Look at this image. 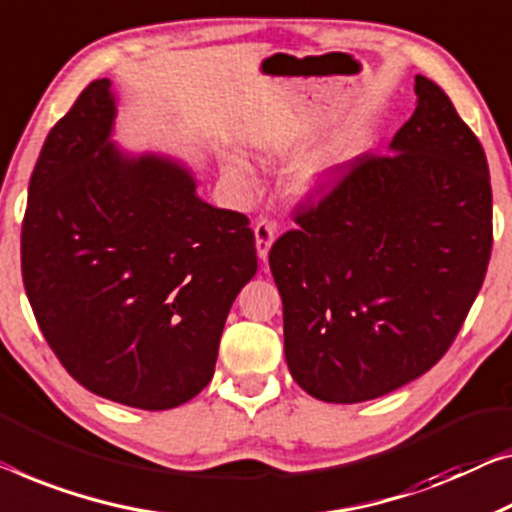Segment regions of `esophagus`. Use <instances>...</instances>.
Returning a JSON list of instances; mask_svg holds the SVG:
<instances>
[{"mask_svg":"<svg viewBox=\"0 0 512 512\" xmlns=\"http://www.w3.org/2000/svg\"><path fill=\"white\" fill-rule=\"evenodd\" d=\"M273 239H276V223L269 218H259L255 223V246L262 262H266V257H269Z\"/></svg>","mask_w":512,"mask_h":512,"instance_id":"1","label":"esophagus"}]
</instances>
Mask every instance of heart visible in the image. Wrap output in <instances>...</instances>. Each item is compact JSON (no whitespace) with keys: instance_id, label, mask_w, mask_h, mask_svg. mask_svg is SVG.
I'll list each match as a JSON object with an SVG mask.
<instances>
[{"instance_id":"1","label":"heart","mask_w":512,"mask_h":512,"mask_svg":"<svg viewBox=\"0 0 512 512\" xmlns=\"http://www.w3.org/2000/svg\"><path fill=\"white\" fill-rule=\"evenodd\" d=\"M356 140H352V137H347V140H342L335 144V147H331L329 151H324V154L315 156L312 160H308V163L299 167V172L294 174L292 179V190L294 193L299 195H305L310 193V190H315L317 186H322V183L331 177V172L338 167L340 163H345L347 158H352L356 154ZM227 172L232 174L234 179L243 181L248 177V170L246 165L239 163V160H234V163H230V167H227Z\"/></svg>"}]
</instances>
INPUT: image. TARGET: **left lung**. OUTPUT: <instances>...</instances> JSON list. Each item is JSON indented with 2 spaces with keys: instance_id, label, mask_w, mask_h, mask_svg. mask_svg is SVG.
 <instances>
[{
  "instance_id": "1",
  "label": "left lung",
  "mask_w": 512,
  "mask_h": 512,
  "mask_svg": "<svg viewBox=\"0 0 512 512\" xmlns=\"http://www.w3.org/2000/svg\"><path fill=\"white\" fill-rule=\"evenodd\" d=\"M391 154H361L271 246L285 358L312 398L375 400L453 345L492 253L485 151L451 98L416 75Z\"/></svg>"
}]
</instances>
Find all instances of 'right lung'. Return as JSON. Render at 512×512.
I'll return each instance as SVG.
<instances>
[{
  "label": "right lung",
  "instance_id": "add662e5",
  "mask_svg": "<svg viewBox=\"0 0 512 512\" xmlns=\"http://www.w3.org/2000/svg\"><path fill=\"white\" fill-rule=\"evenodd\" d=\"M110 80L45 137L22 220V282L38 329L87 391L147 411L213 377L236 294L257 273L248 218L216 209L174 160L110 142Z\"/></svg>",
  "mask_w": 512,
  "mask_h": 512
}]
</instances>
